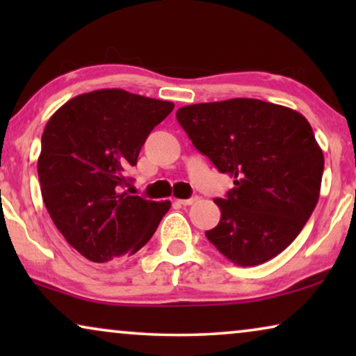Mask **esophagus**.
Wrapping results in <instances>:
<instances>
[{
	"label": "esophagus",
	"instance_id": "obj_1",
	"mask_svg": "<svg viewBox=\"0 0 356 356\" xmlns=\"http://www.w3.org/2000/svg\"><path fill=\"white\" fill-rule=\"evenodd\" d=\"M197 201V197L196 196H193V197H189V199H179V204H183V206H191V204H194Z\"/></svg>",
	"mask_w": 356,
	"mask_h": 356
}]
</instances>
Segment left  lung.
Wrapping results in <instances>:
<instances>
[{"instance_id": "left-lung-1", "label": "left lung", "mask_w": 356, "mask_h": 356, "mask_svg": "<svg viewBox=\"0 0 356 356\" xmlns=\"http://www.w3.org/2000/svg\"><path fill=\"white\" fill-rule=\"evenodd\" d=\"M177 120L194 147L235 184L213 201L222 216L207 240L241 267L280 254L319 199L324 155L308 120L256 99L188 105Z\"/></svg>"}]
</instances>
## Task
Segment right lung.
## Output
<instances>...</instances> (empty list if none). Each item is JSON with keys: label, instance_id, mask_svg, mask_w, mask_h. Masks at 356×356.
Instances as JSON below:
<instances>
[{"label": "right lung", "instance_id": "right-lung-1", "mask_svg": "<svg viewBox=\"0 0 356 356\" xmlns=\"http://www.w3.org/2000/svg\"><path fill=\"white\" fill-rule=\"evenodd\" d=\"M172 102L102 89L66 102L42 134L38 179L53 223L92 262L138 252L172 204L123 191L145 139Z\"/></svg>", "mask_w": 356, "mask_h": 356}]
</instances>
